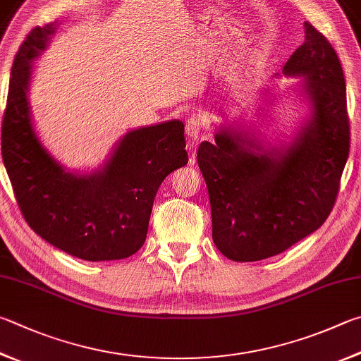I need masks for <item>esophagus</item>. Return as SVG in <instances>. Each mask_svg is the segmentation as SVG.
I'll use <instances>...</instances> for the list:
<instances>
[{
	"label": "esophagus",
	"mask_w": 361,
	"mask_h": 361,
	"mask_svg": "<svg viewBox=\"0 0 361 361\" xmlns=\"http://www.w3.org/2000/svg\"><path fill=\"white\" fill-rule=\"evenodd\" d=\"M203 128H205V124H203V120L197 115H191L186 120V134L194 140L199 139L203 133Z\"/></svg>",
	"instance_id": "1"
}]
</instances>
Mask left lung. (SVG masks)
I'll return each mask as SVG.
<instances>
[{"instance_id":"1","label":"left lung","mask_w":361,"mask_h":361,"mask_svg":"<svg viewBox=\"0 0 361 361\" xmlns=\"http://www.w3.org/2000/svg\"><path fill=\"white\" fill-rule=\"evenodd\" d=\"M305 30L284 74L306 75L314 110L292 145L255 154L251 147L262 148L222 129L214 143L202 142L197 149L213 241L235 262L284 252L324 224L338 197L350 148L344 72L329 39L310 22Z\"/></svg>"}]
</instances>
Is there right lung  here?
Returning a JSON list of instances; mask_svg holds the SVG:
<instances>
[{
	"label": "right lung",
	"instance_id": "add662e5",
	"mask_svg": "<svg viewBox=\"0 0 361 361\" xmlns=\"http://www.w3.org/2000/svg\"><path fill=\"white\" fill-rule=\"evenodd\" d=\"M51 32L54 25L32 30L14 60L1 123L4 167L18 208L39 237L83 260L126 259L145 243L161 183L188 164L185 124L130 130L101 172H64L36 137L26 101L30 63Z\"/></svg>",
	"mask_w": 361,
	"mask_h": 361
}]
</instances>
